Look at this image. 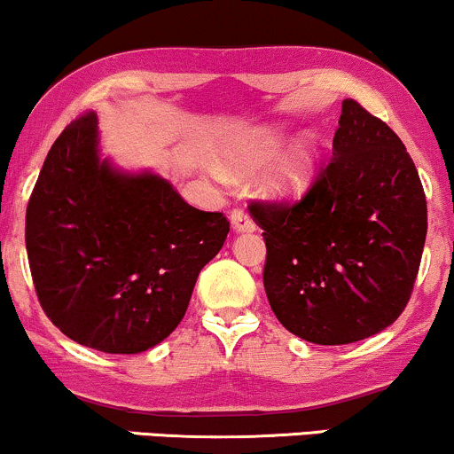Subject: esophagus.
<instances>
[{
    "label": "esophagus",
    "mask_w": 454,
    "mask_h": 454,
    "mask_svg": "<svg viewBox=\"0 0 454 454\" xmlns=\"http://www.w3.org/2000/svg\"><path fill=\"white\" fill-rule=\"evenodd\" d=\"M231 227L236 229L238 233L254 231V229H257V225H254L253 218H250L248 212H244L242 207H236V210L231 212Z\"/></svg>",
    "instance_id": "esophagus-1"
}]
</instances>
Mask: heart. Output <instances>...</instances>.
<instances>
[{"label":"heart","instance_id":"b5f03b06","mask_svg":"<svg viewBox=\"0 0 454 454\" xmlns=\"http://www.w3.org/2000/svg\"><path fill=\"white\" fill-rule=\"evenodd\" d=\"M286 136L280 127H259L239 131L225 140L221 163L236 174L250 172L276 157ZM318 174V146L312 137H301L263 178V195L276 201H295L308 193ZM221 176V174H218Z\"/></svg>","mask_w":454,"mask_h":454}]
</instances>
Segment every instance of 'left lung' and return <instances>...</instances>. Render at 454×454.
<instances>
[{
  "mask_svg": "<svg viewBox=\"0 0 454 454\" xmlns=\"http://www.w3.org/2000/svg\"><path fill=\"white\" fill-rule=\"evenodd\" d=\"M263 229V286L276 318L323 346L395 323L412 295L427 201L403 142L355 99L342 101L333 157L295 204L250 201Z\"/></svg>",
  "mask_w": 454,
  "mask_h": 454,
  "instance_id": "1",
  "label": "left lung"
}]
</instances>
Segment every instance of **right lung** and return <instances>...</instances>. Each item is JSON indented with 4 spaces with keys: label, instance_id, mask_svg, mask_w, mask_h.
Here are the masks:
<instances>
[{
    "label": "right lung",
    "instance_id": "right-lung-1",
    "mask_svg": "<svg viewBox=\"0 0 454 454\" xmlns=\"http://www.w3.org/2000/svg\"><path fill=\"white\" fill-rule=\"evenodd\" d=\"M227 233L223 212L189 206L159 174L101 159L95 112L52 144L25 216L42 310L69 340L112 355L142 353L178 327Z\"/></svg>",
    "mask_w": 454,
    "mask_h": 454
}]
</instances>
